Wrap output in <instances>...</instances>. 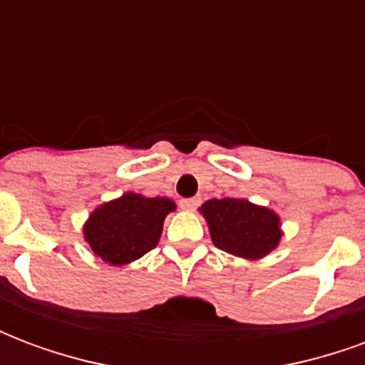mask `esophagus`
<instances>
[{
  "label": "esophagus",
  "mask_w": 365,
  "mask_h": 365,
  "mask_svg": "<svg viewBox=\"0 0 365 365\" xmlns=\"http://www.w3.org/2000/svg\"><path fill=\"white\" fill-rule=\"evenodd\" d=\"M197 205H199L197 197L182 199V201H180V207H182L183 211H193V209H197Z\"/></svg>",
  "instance_id": "34e87169"
}]
</instances>
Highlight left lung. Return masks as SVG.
Wrapping results in <instances>:
<instances>
[{
  "mask_svg": "<svg viewBox=\"0 0 365 365\" xmlns=\"http://www.w3.org/2000/svg\"><path fill=\"white\" fill-rule=\"evenodd\" d=\"M217 248L240 258H262L272 252L279 238V219L266 207L246 199H211L201 207Z\"/></svg>",
  "mask_w": 365,
  "mask_h": 365,
  "instance_id": "1",
  "label": "left lung"
}]
</instances>
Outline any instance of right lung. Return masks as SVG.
Listing matches in <instances>:
<instances>
[{"mask_svg": "<svg viewBox=\"0 0 365 365\" xmlns=\"http://www.w3.org/2000/svg\"><path fill=\"white\" fill-rule=\"evenodd\" d=\"M174 209L172 199L125 193L93 211L83 235L96 256L111 266H123L158 245L164 219Z\"/></svg>", "mask_w": 365, "mask_h": 365, "instance_id": "add662e5", "label": "right lung"}]
</instances>
